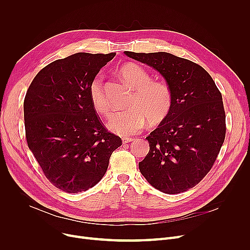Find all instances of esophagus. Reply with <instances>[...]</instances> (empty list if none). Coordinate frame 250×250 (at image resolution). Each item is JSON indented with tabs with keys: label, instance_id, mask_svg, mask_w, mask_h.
<instances>
[{
	"label": "esophagus",
	"instance_id": "34e87169",
	"mask_svg": "<svg viewBox=\"0 0 250 250\" xmlns=\"http://www.w3.org/2000/svg\"><path fill=\"white\" fill-rule=\"evenodd\" d=\"M134 140V138H128V137H125V138H123V143L124 144H127L129 142H132Z\"/></svg>",
	"mask_w": 250,
	"mask_h": 250
}]
</instances>
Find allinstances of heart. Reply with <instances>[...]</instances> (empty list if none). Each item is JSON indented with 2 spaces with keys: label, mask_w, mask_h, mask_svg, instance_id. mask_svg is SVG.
<instances>
[{
  "label": "heart",
  "mask_w": 250,
  "mask_h": 250,
  "mask_svg": "<svg viewBox=\"0 0 250 250\" xmlns=\"http://www.w3.org/2000/svg\"><path fill=\"white\" fill-rule=\"evenodd\" d=\"M124 80L133 87L134 93L128 101L129 108L112 114L108 127L123 137L139 133L146 124L161 123L172 108L173 93L169 84L161 80H152V75L140 64L126 63L121 68ZM104 77L98 73L89 84V98L92 106L100 114L107 115L110 105L105 93Z\"/></svg>",
  "instance_id": "obj_1"
}]
</instances>
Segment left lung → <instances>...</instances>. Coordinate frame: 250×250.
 <instances>
[{
  "mask_svg": "<svg viewBox=\"0 0 250 250\" xmlns=\"http://www.w3.org/2000/svg\"><path fill=\"white\" fill-rule=\"evenodd\" d=\"M158 71L173 93L172 108L146 138L150 150L139 163L152 187L165 193L186 191L213 167L226 136L222 94L200 64L168 52L125 51Z\"/></svg>",
  "mask_w": 250,
  "mask_h": 250,
  "instance_id": "8db88e82",
  "label": "left lung"
}]
</instances>
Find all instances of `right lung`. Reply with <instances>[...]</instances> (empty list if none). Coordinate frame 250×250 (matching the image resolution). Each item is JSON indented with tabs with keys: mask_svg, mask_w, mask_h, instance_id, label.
I'll return each mask as SVG.
<instances>
[{
	"mask_svg": "<svg viewBox=\"0 0 250 250\" xmlns=\"http://www.w3.org/2000/svg\"><path fill=\"white\" fill-rule=\"evenodd\" d=\"M115 56L78 52L38 72L24 98L25 137L44 176L59 189L93 188L122 139L100 121L89 84Z\"/></svg>",
	"mask_w": 250,
	"mask_h": 250,
	"instance_id": "right-lung-1",
	"label": "right lung"
}]
</instances>
